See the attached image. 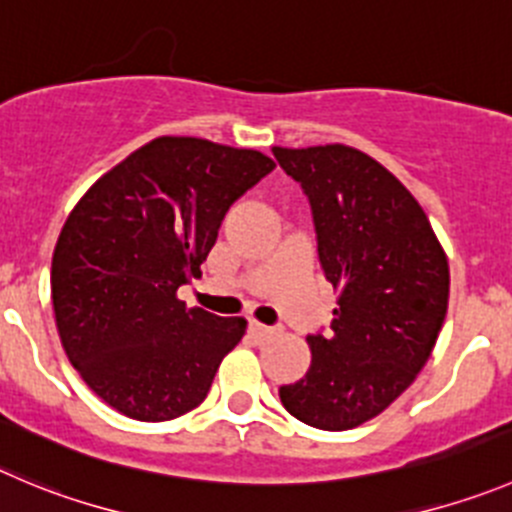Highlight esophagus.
<instances>
[{
	"instance_id": "obj_1",
	"label": "esophagus",
	"mask_w": 512,
	"mask_h": 512,
	"mask_svg": "<svg viewBox=\"0 0 512 512\" xmlns=\"http://www.w3.org/2000/svg\"><path fill=\"white\" fill-rule=\"evenodd\" d=\"M248 334H251L253 339H256V342H264V339H269V337H274V329H271V326H264V324H259V321H251V324H248Z\"/></svg>"
}]
</instances>
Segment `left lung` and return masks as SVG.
<instances>
[{
  "mask_svg": "<svg viewBox=\"0 0 512 512\" xmlns=\"http://www.w3.org/2000/svg\"><path fill=\"white\" fill-rule=\"evenodd\" d=\"M314 213L319 261L337 291L329 332L306 337L311 367L279 389L304 425L352 430L387 410L435 349L450 299L445 248L417 198L352 145L274 148Z\"/></svg>",
  "mask_w": 512,
  "mask_h": 512,
  "instance_id": "left-lung-1",
  "label": "left lung"
}]
</instances>
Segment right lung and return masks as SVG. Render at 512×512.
<instances>
[{
	"instance_id": "add662e5",
	"label": "right lung",
	"mask_w": 512,
	"mask_h": 512,
	"mask_svg": "<svg viewBox=\"0 0 512 512\" xmlns=\"http://www.w3.org/2000/svg\"><path fill=\"white\" fill-rule=\"evenodd\" d=\"M276 168L251 148L163 135L97 178L52 253V306L67 359L120 415L196 410L246 334L241 316L186 306L236 198Z\"/></svg>"
}]
</instances>
